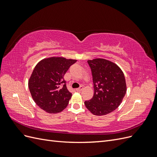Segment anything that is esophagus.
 I'll use <instances>...</instances> for the list:
<instances>
[{
  "label": "esophagus",
  "mask_w": 157,
  "mask_h": 157,
  "mask_svg": "<svg viewBox=\"0 0 157 157\" xmlns=\"http://www.w3.org/2000/svg\"><path fill=\"white\" fill-rule=\"evenodd\" d=\"M82 90H83V86H80V88H78L76 89V90H77V92H80V91H82Z\"/></svg>",
  "instance_id": "obj_1"
}]
</instances>
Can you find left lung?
<instances>
[{
  "label": "left lung",
  "mask_w": 157,
  "mask_h": 157,
  "mask_svg": "<svg viewBox=\"0 0 157 157\" xmlns=\"http://www.w3.org/2000/svg\"><path fill=\"white\" fill-rule=\"evenodd\" d=\"M88 63L92 70L94 92L90 100L85 101V106L94 115H105L118 108L125 96L124 75L111 61L96 58L88 60Z\"/></svg>",
  "instance_id": "obj_1"
}]
</instances>
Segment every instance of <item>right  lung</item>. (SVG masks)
Instances as JSON below:
<instances>
[{
  "label": "right lung",
  "mask_w": 157,
  "mask_h": 157,
  "mask_svg": "<svg viewBox=\"0 0 157 157\" xmlns=\"http://www.w3.org/2000/svg\"><path fill=\"white\" fill-rule=\"evenodd\" d=\"M77 61L50 57L40 60L33 69L28 81L29 91L35 103L46 113H59L67 107L72 94L66 87L63 77Z\"/></svg>",
  "instance_id": "1"
}]
</instances>
